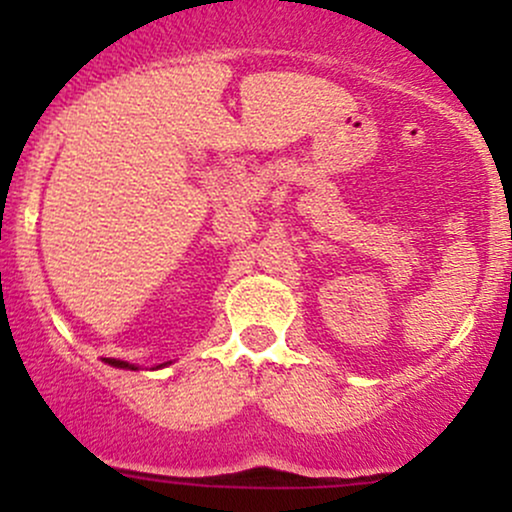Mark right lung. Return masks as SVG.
<instances>
[{"mask_svg":"<svg viewBox=\"0 0 512 512\" xmlns=\"http://www.w3.org/2000/svg\"><path fill=\"white\" fill-rule=\"evenodd\" d=\"M105 363H110V366H115V368L137 370V366H132V363H127V361H117V358H105ZM161 366H163V363H161Z\"/></svg>","mask_w":512,"mask_h":512,"instance_id":"add662e5","label":"right lung"}]
</instances>
